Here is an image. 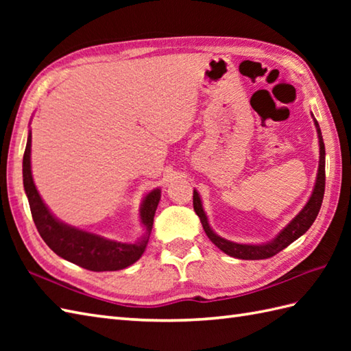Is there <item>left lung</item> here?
<instances>
[{"instance_id":"8db88e82","label":"left lung","mask_w":351,"mask_h":351,"mask_svg":"<svg viewBox=\"0 0 351 351\" xmlns=\"http://www.w3.org/2000/svg\"><path fill=\"white\" fill-rule=\"evenodd\" d=\"M312 119H314L317 134H318V145H319L318 173H317V181L314 185V190H312V195L306 202V205L303 206V210L297 214L295 217L273 238L271 241L263 243V244H240V243L229 241V240H226V238L219 237L210 226V223H208V217L204 211L202 200H200L197 190H193V206H195V211L199 215L200 223H202L205 234L221 252H225L226 255L238 258V259H252V261L271 258L276 255V253H279L280 250L288 247V245L293 241H295L297 238H300L312 226V223L315 221L317 215L319 213V208H322V204H323L324 187H326V173H324L326 149H324L322 130H319V125L315 121L314 114H312Z\"/></svg>"}]
</instances>
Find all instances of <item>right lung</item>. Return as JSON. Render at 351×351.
<instances>
[{"instance_id":"1","label":"right lung","mask_w":351,"mask_h":351,"mask_svg":"<svg viewBox=\"0 0 351 351\" xmlns=\"http://www.w3.org/2000/svg\"><path fill=\"white\" fill-rule=\"evenodd\" d=\"M22 178L34 225L48 247L60 258L92 271H116L132 265L143 255L161 197L160 189L149 191L140 205V221L145 228V235L136 243H121L71 226L58 220L48 210L36 189L32 175V131H28L22 161Z\"/></svg>"}]
</instances>
